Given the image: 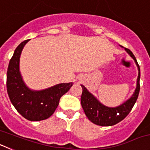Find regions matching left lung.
<instances>
[{"label":"left lung","instance_id":"1","mask_svg":"<svg viewBox=\"0 0 150 150\" xmlns=\"http://www.w3.org/2000/svg\"><path fill=\"white\" fill-rule=\"evenodd\" d=\"M122 47V46H120ZM125 51L134 60L138 68V77L137 79V87L133 95L129 99L125 101L121 105L116 107H109L102 104L98 99L87 90V88L81 85L83 93L81 96V105L85 113L88 120L94 124L100 126H112L117 124L128 115L134 105L136 103L140 91V66L137 59L128 49L125 48Z\"/></svg>","mask_w":150,"mask_h":150}]
</instances>
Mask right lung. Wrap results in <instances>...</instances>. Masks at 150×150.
<instances>
[{
  "instance_id": "1",
  "label": "right lung",
  "mask_w": 150,
  "mask_h": 150,
  "mask_svg": "<svg viewBox=\"0 0 150 150\" xmlns=\"http://www.w3.org/2000/svg\"><path fill=\"white\" fill-rule=\"evenodd\" d=\"M25 40L17 46L6 73V89L10 100L16 110L30 121H40L53 114L61 97L69 91L73 83H60L40 91H34L25 84L19 71V59Z\"/></svg>"
}]
</instances>
